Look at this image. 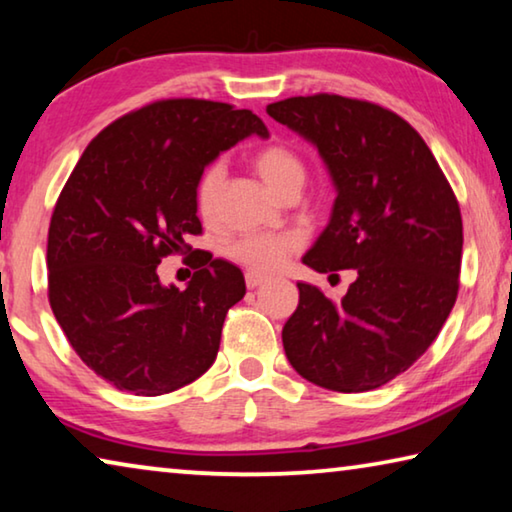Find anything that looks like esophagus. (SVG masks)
<instances>
[{"mask_svg":"<svg viewBox=\"0 0 512 512\" xmlns=\"http://www.w3.org/2000/svg\"><path fill=\"white\" fill-rule=\"evenodd\" d=\"M245 281H247V288L254 290V288L261 286V283L265 281V277H261V274H254V272H247L245 274Z\"/></svg>","mask_w":512,"mask_h":512,"instance_id":"esophagus-1","label":"esophagus"}]
</instances>
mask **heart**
Returning a JSON list of instances; mask_svg holds the SVG:
<instances>
[{
	"label": "heart",
	"mask_w": 512,
	"mask_h": 512,
	"mask_svg": "<svg viewBox=\"0 0 512 512\" xmlns=\"http://www.w3.org/2000/svg\"><path fill=\"white\" fill-rule=\"evenodd\" d=\"M251 164L267 185L279 196L302 192L306 183V164L300 153L288 144L272 141L251 155ZM226 171L222 162H210L201 169L194 185V206L203 222H210L217 212ZM297 247V238L286 233H247L229 245V258L254 274H272Z\"/></svg>",
	"instance_id": "1"
}]
</instances>
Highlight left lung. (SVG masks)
<instances>
[{
    "mask_svg": "<svg viewBox=\"0 0 512 512\" xmlns=\"http://www.w3.org/2000/svg\"><path fill=\"white\" fill-rule=\"evenodd\" d=\"M267 114L318 146L336 185L332 219L302 261L332 277L357 272L338 302L297 283L283 350L318 387H382L430 348L458 297V199L426 141L387 107L313 93Z\"/></svg>",
    "mask_w": 512,
    "mask_h": 512,
    "instance_id": "left-lung-1",
    "label": "left lung"
}]
</instances>
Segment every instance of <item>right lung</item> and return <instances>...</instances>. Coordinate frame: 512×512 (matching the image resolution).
I'll return each mask as SVG.
<instances>
[{
  "mask_svg": "<svg viewBox=\"0 0 512 512\" xmlns=\"http://www.w3.org/2000/svg\"><path fill=\"white\" fill-rule=\"evenodd\" d=\"M267 128L249 109L201 98L155 100L109 123L61 190L47 231V297L68 343L116 389L162 396L212 366L224 318L245 297L233 263L192 249L201 169ZM192 253L185 291L156 265Z\"/></svg>",
  "mask_w": 512,
  "mask_h": 512,
  "instance_id": "obj_1",
  "label": "right lung"
}]
</instances>
